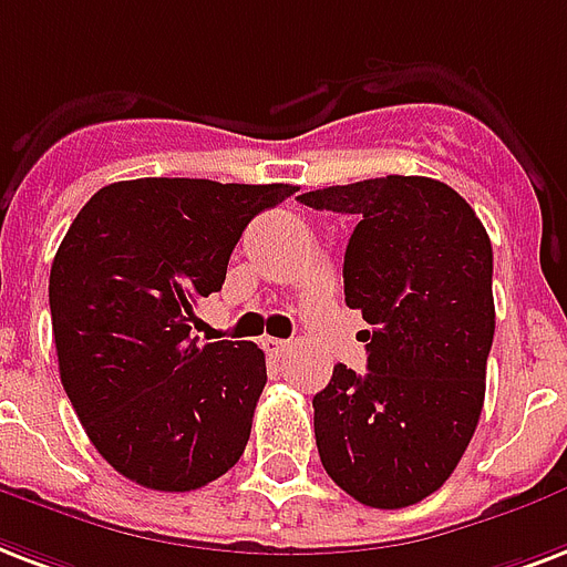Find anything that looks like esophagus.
<instances>
[{"mask_svg":"<svg viewBox=\"0 0 567 567\" xmlns=\"http://www.w3.org/2000/svg\"><path fill=\"white\" fill-rule=\"evenodd\" d=\"M261 344H265V351L270 353V357H285V353H288V348H291V344L282 339H265Z\"/></svg>","mask_w":567,"mask_h":567,"instance_id":"esophagus-1","label":"esophagus"}]
</instances>
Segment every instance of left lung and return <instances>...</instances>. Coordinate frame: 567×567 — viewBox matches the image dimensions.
Wrapping results in <instances>:
<instances>
[{"label": "left lung", "instance_id": "1", "mask_svg": "<svg viewBox=\"0 0 567 567\" xmlns=\"http://www.w3.org/2000/svg\"><path fill=\"white\" fill-rule=\"evenodd\" d=\"M357 219L344 302L360 309L369 371L332 369L312 399L318 455L371 508H404L455 473L485 404L494 344V249L443 181L386 175L302 193Z\"/></svg>", "mask_w": 567, "mask_h": 567}]
</instances>
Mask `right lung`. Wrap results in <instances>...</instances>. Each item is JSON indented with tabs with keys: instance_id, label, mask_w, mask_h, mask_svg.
I'll use <instances>...</instances> for the list:
<instances>
[{
	"instance_id": "obj_1",
	"label": "right lung",
	"mask_w": 567,
	"mask_h": 567,
	"mask_svg": "<svg viewBox=\"0 0 567 567\" xmlns=\"http://www.w3.org/2000/svg\"><path fill=\"white\" fill-rule=\"evenodd\" d=\"M291 184L136 178L97 189L50 270L62 386L124 478L184 494L240 461L267 383L252 341L189 336L249 219Z\"/></svg>"
}]
</instances>
